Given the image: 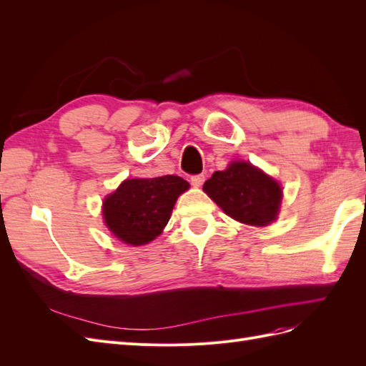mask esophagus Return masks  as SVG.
Wrapping results in <instances>:
<instances>
[{
	"instance_id": "esophagus-1",
	"label": "esophagus",
	"mask_w": 366,
	"mask_h": 366,
	"mask_svg": "<svg viewBox=\"0 0 366 366\" xmlns=\"http://www.w3.org/2000/svg\"><path fill=\"white\" fill-rule=\"evenodd\" d=\"M191 183H192V186H195V187H200V186L204 183V175H203V174L192 175V177H191Z\"/></svg>"
}]
</instances>
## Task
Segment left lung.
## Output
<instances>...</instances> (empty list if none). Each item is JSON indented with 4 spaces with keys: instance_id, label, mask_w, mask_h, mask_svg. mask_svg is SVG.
Instances as JSON below:
<instances>
[{
    "instance_id": "8db88e82",
    "label": "left lung",
    "mask_w": 366,
    "mask_h": 366,
    "mask_svg": "<svg viewBox=\"0 0 366 366\" xmlns=\"http://www.w3.org/2000/svg\"><path fill=\"white\" fill-rule=\"evenodd\" d=\"M203 191L224 214L250 226H267L280 212L281 186L247 162H234L217 171Z\"/></svg>"
}]
</instances>
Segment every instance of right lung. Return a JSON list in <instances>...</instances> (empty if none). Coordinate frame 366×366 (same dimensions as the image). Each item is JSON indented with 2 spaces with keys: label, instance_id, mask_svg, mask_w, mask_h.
Returning <instances> with one entry per match:
<instances>
[{
  "label": "right lung",
  "instance_id": "1",
  "mask_svg": "<svg viewBox=\"0 0 366 366\" xmlns=\"http://www.w3.org/2000/svg\"><path fill=\"white\" fill-rule=\"evenodd\" d=\"M187 187L177 175L125 180L104 202L105 223L127 244H148L168 224L177 198Z\"/></svg>",
  "mask_w": 366,
  "mask_h": 366
}]
</instances>
